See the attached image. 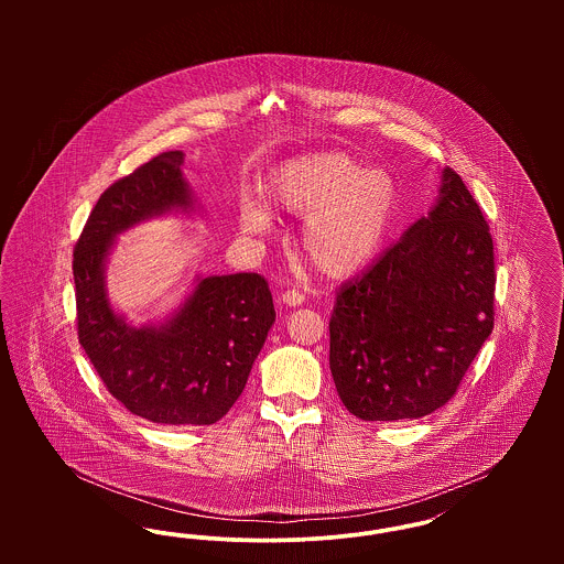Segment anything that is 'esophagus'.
Wrapping results in <instances>:
<instances>
[{"label": "esophagus", "mask_w": 564, "mask_h": 564, "mask_svg": "<svg viewBox=\"0 0 564 564\" xmlns=\"http://www.w3.org/2000/svg\"><path fill=\"white\" fill-rule=\"evenodd\" d=\"M281 300L288 306H300V304H304V294H300L297 290H288L281 294Z\"/></svg>", "instance_id": "obj_1"}]
</instances>
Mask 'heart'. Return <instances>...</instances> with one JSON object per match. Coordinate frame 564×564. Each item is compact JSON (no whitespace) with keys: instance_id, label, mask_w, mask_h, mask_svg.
Here are the masks:
<instances>
[{"instance_id":"obj_1","label":"heart","mask_w":564,"mask_h":564,"mask_svg":"<svg viewBox=\"0 0 564 564\" xmlns=\"http://www.w3.org/2000/svg\"><path fill=\"white\" fill-rule=\"evenodd\" d=\"M272 205L304 215L297 245L325 276H349L372 262L387 241L400 189L384 169H368L345 152H311L276 166L267 184ZM245 235L262 237L272 226L269 205L245 196L239 205Z\"/></svg>"}]
</instances>
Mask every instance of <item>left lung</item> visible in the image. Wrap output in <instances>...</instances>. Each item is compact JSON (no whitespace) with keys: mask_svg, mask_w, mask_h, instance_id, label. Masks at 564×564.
Wrapping results in <instances>:
<instances>
[{"mask_svg":"<svg viewBox=\"0 0 564 564\" xmlns=\"http://www.w3.org/2000/svg\"><path fill=\"white\" fill-rule=\"evenodd\" d=\"M440 180L430 212L336 295L329 370L347 410L364 421L442 408L492 332L488 224L453 169Z\"/></svg>","mask_w":564,"mask_h":564,"instance_id":"1","label":"left lung"}]
</instances>
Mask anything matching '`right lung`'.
<instances>
[{
    "label": "right lung",
    "instance_id": "add662e5",
    "mask_svg": "<svg viewBox=\"0 0 564 564\" xmlns=\"http://www.w3.org/2000/svg\"><path fill=\"white\" fill-rule=\"evenodd\" d=\"M184 156L164 152L109 186L74 251L78 338L90 364L127 410L177 427L214 425L232 408L274 323L269 283L256 272L196 274L169 317L141 327L111 304L108 262L122 232L164 215L203 217Z\"/></svg>",
    "mask_w": 564,
    "mask_h": 564
}]
</instances>
